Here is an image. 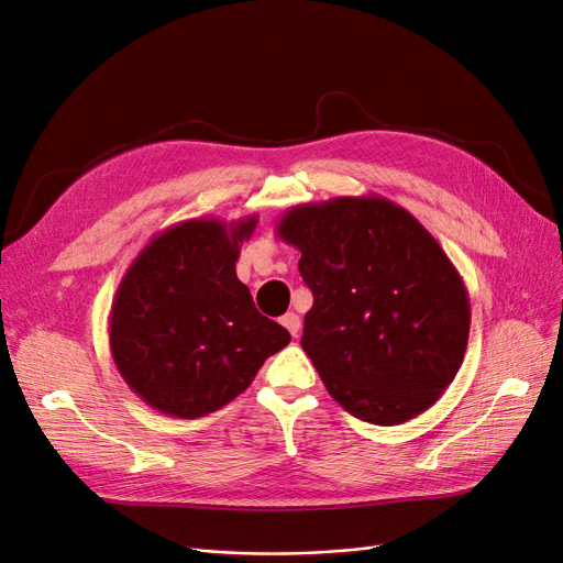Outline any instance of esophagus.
<instances>
[{"instance_id":"1","label":"esophagus","mask_w":563,"mask_h":563,"mask_svg":"<svg viewBox=\"0 0 563 563\" xmlns=\"http://www.w3.org/2000/svg\"><path fill=\"white\" fill-rule=\"evenodd\" d=\"M282 323H284V329L291 333L294 338H298V333H300V317L296 314V312H286L284 317H282Z\"/></svg>"}]
</instances>
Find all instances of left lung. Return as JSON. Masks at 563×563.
I'll use <instances>...</instances> for the list:
<instances>
[{"instance_id":"obj_1","label":"left lung","mask_w":563,"mask_h":563,"mask_svg":"<svg viewBox=\"0 0 563 563\" xmlns=\"http://www.w3.org/2000/svg\"><path fill=\"white\" fill-rule=\"evenodd\" d=\"M277 234L300 251L314 296L300 345L329 395L373 424L428 411L470 338L465 282L434 236L378 195L298 203Z\"/></svg>"}]
</instances>
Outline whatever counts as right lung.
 Here are the masks:
<instances>
[{
  "label": "right lung",
  "instance_id": "1",
  "mask_svg": "<svg viewBox=\"0 0 563 563\" xmlns=\"http://www.w3.org/2000/svg\"><path fill=\"white\" fill-rule=\"evenodd\" d=\"M255 223L258 216L183 220L152 236L119 282L110 352L119 376L155 411L209 416L291 343L236 279L234 265Z\"/></svg>",
  "mask_w": 563,
  "mask_h": 563
}]
</instances>
